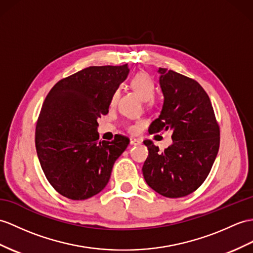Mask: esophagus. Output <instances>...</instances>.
<instances>
[{
    "mask_svg": "<svg viewBox=\"0 0 253 253\" xmlns=\"http://www.w3.org/2000/svg\"><path fill=\"white\" fill-rule=\"evenodd\" d=\"M130 144H131V145H138V144H140V140L137 139V138L131 137V138H130Z\"/></svg>",
    "mask_w": 253,
    "mask_h": 253,
    "instance_id": "34e87169",
    "label": "esophagus"
}]
</instances>
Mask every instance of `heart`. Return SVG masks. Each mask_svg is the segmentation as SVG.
Returning <instances> with one entry per match:
<instances>
[{"instance_id":"obj_1","label":"heart","mask_w":253,"mask_h":253,"mask_svg":"<svg viewBox=\"0 0 253 253\" xmlns=\"http://www.w3.org/2000/svg\"><path fill=\"white\" fill-rule=\"evenodd\" d=\"M131 85L132 88L136 91V93L141 97V100L146 101L148 104H152L155 102L153 95H155V92H156V84H155V82L152 80V78L148 75L147 73L136 74V75H135L131 80ZM117 95H118V92L115 91L112 98V103L116 101ZM139 126H140V122H136L134 123V125L128 126L127 128L128 131L135 132L138 130Z\"/></svg>"}]
</instances>
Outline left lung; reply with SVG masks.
Instances as JSON below:
<instances>
[{"label":"left lung","instance_id":"1","mask_svg":"<svg viewBox=\"0 0 253 253\" xmlns=\"http://www.w3.org/2000/svg\"><path fill=\"white\" fill-rule=\"evenodd\" d=\"M162 112L149 133L173 131L164 151L144 140L149 155L143 166L146 182L165 198H182L202 186L218 155L220 126L206 91L196 80L160 67Z\"/></svg>","mask_w":253,"mask_h":253}]
</instances>
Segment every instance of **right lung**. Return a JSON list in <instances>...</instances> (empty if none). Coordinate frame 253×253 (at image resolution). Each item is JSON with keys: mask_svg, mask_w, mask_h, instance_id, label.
Returning a JSON list of instances; mask_svg holds the SVG:
<instances>
[{"mask_svg": "<svg viewBox=\"0 0 253 253\" xmlns=\"http://www.w3.org/2000/svg\"><path fill=\"white\" fill-rule=\"evenodd\" d=\"M128 74L127 64L90 66L59 80L47 94L35 127L42 169L61 195L83 201L106 187L130 139L98 140L97 119Z\"/></svg>", "mask_w": 253, "mask_h": 253, "instance_id": "right-lung-1", "label": "right lung"}]
</instances>
